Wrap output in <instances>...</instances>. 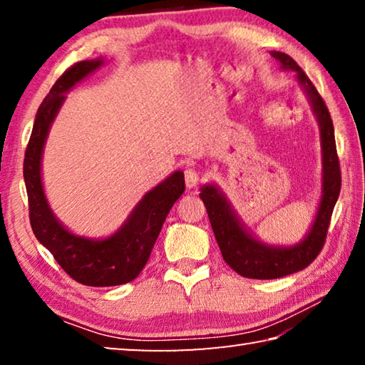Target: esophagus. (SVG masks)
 <instances>
[{
	"label": "esophagus",
	"mask_w": 365,
	"mask_h": 365,
	"mask_svg": "<svg viewBox=\"0 0 365 365\" xmlns=\"http://www.w3.org/2000/svg\"><path fill=\"white\" fill-rule=\"evenodd\" d=\"M185 183H187L188 188H195L200 183V172L191 168V165L185 169Z\"/></svg>",
	"instance_id": "34e87169"
}]
</instances>
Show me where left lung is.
I'll return each instance as SVG.
<instances>
[{"mask_svg": "<svg viewBox=\"0 0 365 365\" xmlns=\"http://www.w3.org/2000/svg\"><path fill=\"white\" fill-rule=\"evenodd\" d=\"M272 56L279 61L283 69L296 71L299 83L306 88L312 101L314 113L317 114L319 119L324 156V195L311 232L307 233L304 242L293 246V248L265 246L256 242L238 224V219L235 217L225 197L219 193L217 188L212 185H206L205 188H201L200 193L224 261L237 274L246 277V279L257 280L280 279V277L294 274V272L306 269L319 256L325 245L333 207L336 205L339 190H341V170H339L335 130H333L329 108H327L322 96L319 95L316 86L293 58L279 51L272 53Z\"/></svg>", "mask_w": 365, "mask_h": 365, "instance_id": "left-lung-1", "label": "left lung"}]
</instances>
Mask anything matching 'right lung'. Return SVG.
<instances>
[{
	"label": "right lung",
	"instance_id": "right-lung-1",
	"mask_svg": "<svg viewBox=\"0 0 365 365\" xmlns=\"http://www.w3.org/2000/svg\"><path fill=\"white\" fill-rule=\"evenodd\" d=\"M101 64V59L80 61L56 80L36 113L24 159L29 217L35 237L67 275L86 287H115L137 279L151 256L165 217L185 191L183 172L178 170L146 193L125 225L101 242L76 237L53 215L43 195L40 177L43 145L66 91Z\"/></svg>",
	"mask_w": 365,
	"mask_h": 365
}]
</instances>
